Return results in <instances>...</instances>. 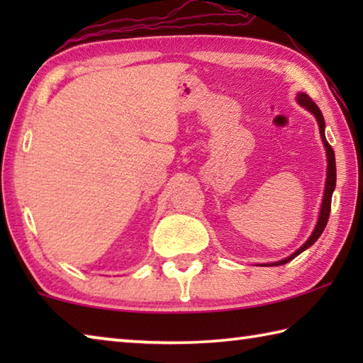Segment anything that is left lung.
<instances>
[{"label": "left lung", "mask_w": 363, "mask_h": 363, "mask_svg": "<svg viewBox=\"0 0 363 363\" xmlns=\"http://www.w3.org/2000/svg\"><path fill=\"white\" fill-rule=\"evenodd\" d=\"M296 101L301 107H304L309 110V112L315 116L317 123H318V130H320V138L323 140V145H325V150H327V181H325V192H323V200H322V208H320V216H318V220L315 224V229L312 232V235L307 238V242L301 247L299 250L294 251L291 256L285 257V259H281L279 262H270V264H262V266H281V264H286L290 262L291 259H294L298 255L303 253L304 250H307L309 247H312L317 242V238L322 235V232L325 230V225L328 223V218H330V210H331V195H333V190L336 186V162H335V152L331 149V145L328 144L327 138H325V120H323V115L320 112V108L317 107V104L311 99L309 96L304 94V93H299Z\"/></svg>", "instance_id": "obj_1"}]
</instances>
